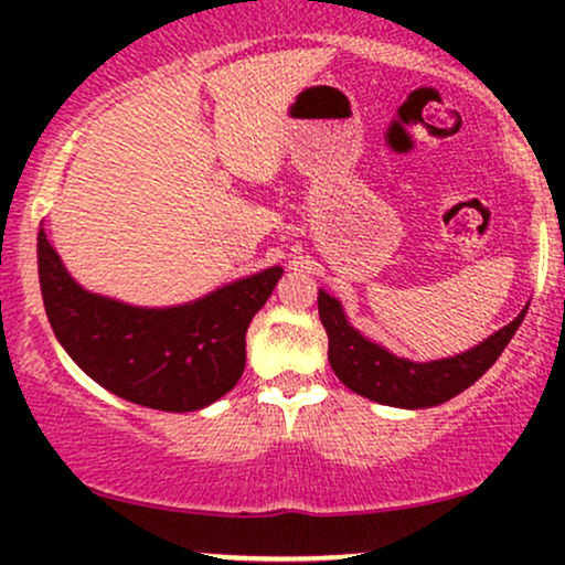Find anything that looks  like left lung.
<instances>
[{
	"instance_id": "left-lung-1",
	"label": "left lung",
	"mask_w": 565,
	"mask_h": 565,
	"mask_svg": "<svg viewBox=\"0 0 565 565\" xmlns=\"http://www.w3.org/2000/svg\"><path fill=\"white\" fill-rule=\"evenodd\" d=\"M526 310L529 308H523L515 321L499 329L481 345L451 359L417 364V361L398 359L391 350L355 332L345 319L340 300L319 289V316L329 334V364L337 377L369 401L401 408L438 406L468 391L472 382L481 380L494 366V361L521 327Z\"/></svg>"
}]
</instances>
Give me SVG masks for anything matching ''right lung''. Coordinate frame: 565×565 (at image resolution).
Listing matches in <instances>:
<instances>
[{
  "label": "right lung",
  "instance_id": "obj_1",
  "mask_svg": "<svg viewBox=\"0 0 565 565\" xmlns=\"http://www.w3.org/2000/svg\"><path fill=\"white\" fill-rule=\"evenodd\" d=\"M39 284L50 327L97 385L159 412H196L242 380L246 329L284 270L220 287L196 302L138 308L82 289L39 231Z\"/></svg>",
  "mask_w": 565,
  "mask_h": 565
}]
</instances>
